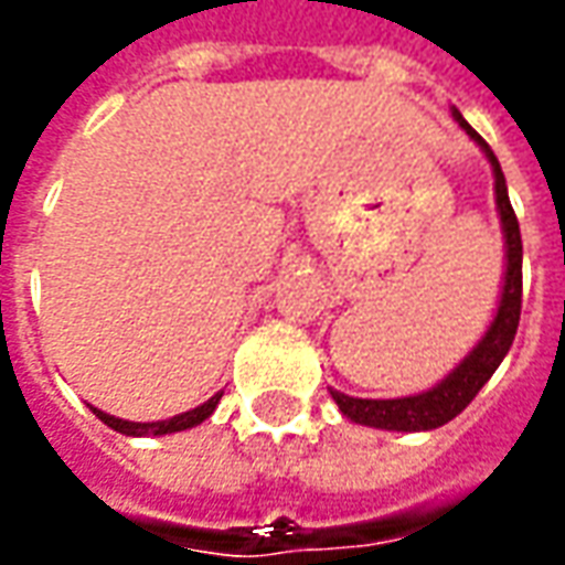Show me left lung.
I'll list each match as a JSON object with an SVG mask.
<instances>
[{
  "label": "left lung",
  "mask_w": 565,
  "mask_h": 565,
  "mask_svg": "<svg viewBox=\"0 0 565 565\" xmlns=\"http://www.w3.org/2000/svg\"><path fill=\"white\" fill-rule=\"evenodd\" d=\"M458 126L468 131L473 141L480 143L492 171H495V202L501 212V227H504V243H508V270H504V289H501V301H498V313L483 341L470 350L461 363L455 365L446 379L439 381L437 387L424 391L418 396H399V399H356V396L338 394L332 391V399L338 408L348 415L350 422L369 424V427H381V430H434L452 422L455 415H461L470 406V399L483 391V384L492 379L501 360L508 356L513 344V334L520 326V307H523V239H520V224L513 215L511 196H508V184L498 166L492 147L465 122V116L455 110Z\"/></svg>",
  "instance_id": "1"
}]
</instances>
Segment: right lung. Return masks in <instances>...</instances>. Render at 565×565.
Segmentation results:
<instances>
[{
	"label": "right lung",
	"instance_id": "obj_1",
	"mask_svg": "<svg viewBox=\"0 0 565 565\" xmlns=\"http://www.w3.org/2000/svg\"><path fill=\"white\" fill-rule=\"evenodd\" d=\"M217 399H221V394H215L209 403H202V406L190 408V412H181V415H174V418H169V422H147V424H138V422H122V418H113V415H107V412H100V408L92 406V412H95L100 422L107 424V427H113V430H119V434H126V437H147V434H153V437H162V434H174V430H186V427H196V424H202L212 412H215Z\"/></svg>",
	"mask_w": 565,
	"mask_h": 565
}]
</instances>
